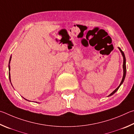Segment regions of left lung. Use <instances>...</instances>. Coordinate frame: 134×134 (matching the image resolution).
I'll return each mask as SVG.
<instances>
[{
    "label": "left lung",
    "mask_w": 134,
    "mask_h": 134,
    "mask_svg": "<svg viewBox=\"0 0 134 134\" xmlns=\"http://www.w3.org/2000/svg\"><path fill=\"white\" fill-rule=\"evenodd\" d=\"M119 51H121V52L122 53V56H123V58H124V63H123V70H124V75H123V77H122V81L121 82V83L120 85H119L118 86V87L115 90H114L113 92H112L111 94H110L108 97H109V96H111L114 94V93H115L117 91H118V90L119 89V88L120 87V86L122 85V83H123V82L124 81V79H125V76H126V59H125V55H124V52L121 50L120 48H118Z\"/></svg>",
    "instance_id": "left-lung-1"
}]
</instances>
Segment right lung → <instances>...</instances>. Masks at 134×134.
I'll return each instance as SVG.
<instances>
[{
    "mask_svg": "<svg viewBox=\"0 0 134 134\" xmlns=\"http://www.w3.org/2000/svg\"><path fill=\"white\" fill-rule=\"evenodd\" d=\"M11 58H12V56H10V59H9V64H10V60H11ZM9 71H10V65H9ZM9 80H10V82H11V81H10V72H9Z\"/></svg>",
    "mask_w": 134,
    "mask_h": 134,
    "instance_id": "right-lung-1",
    "label": "right lung"
}]
</instances>
